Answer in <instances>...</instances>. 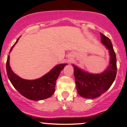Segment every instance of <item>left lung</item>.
Listing matches in <instances>:
<instances>
[{
	"instance_id": "obj_1",
	"label": "left lung",
	"mask_w": 127,
	"mask_h": 127,
	"mask_svg": "<svg viewBox=\"0 0 127 127\" xmlns=\"http://www.w3.org/2000/svg\"><path fill=\"white\" fill-rule=\"evenodd\" d=\"M100 36L101 43L109 49L110 55L109 65L105 70L100 74L90 73L72 64L77 91L84 98H94L101 95L111 87L116 78V57L112 42L101 33Z\"/></svg>"
}]
</instances>
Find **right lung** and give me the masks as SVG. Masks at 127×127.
Segmentation results:
<instances>
[{"instance_id":"1","label":"right lung","mask_w":127,"mask_h":127,"mask_svg":"<svg viewBox=\"0 0 127 127\" xmlns=\"http://www.w3.org/2000/svg\"><path fill=\"white\" fill-rule=\"evenodd\" d=\"M19 38L10 49L9 53L18 41ZM65 65L67 64L57 65L50 72L37 79L26 80L20 78L13 72L9 65V55H8L6 71L11 84L22 95L31 100L38 101L49 98L54 93L56 81Z\"/></svg>"}]
</instances>
